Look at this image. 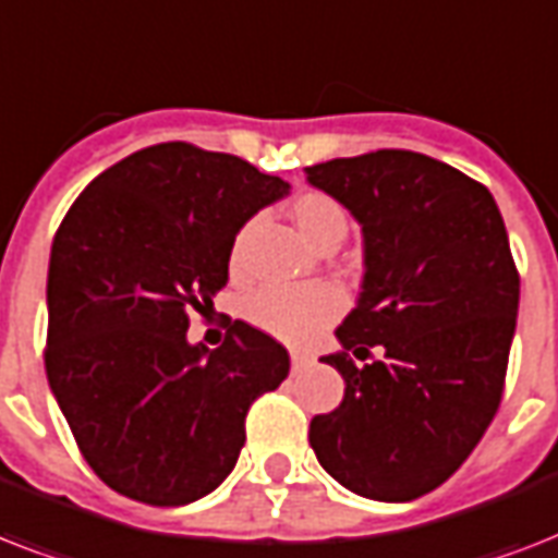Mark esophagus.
<instances>
[{"instance_id":"esophagus-1","label":"esophagus","mask_w":558,"mask_h":558,"mask_svg":"<svg viewBox=\"0 0 558 558\" xmlns=\"http://www.w3.org/2000/svg\"><path fill=\"white\" fill-rule=\"evenodd\" d=\"M310 365V356L306 353H292V373H301Z\"/></svg>"}]
</instances>
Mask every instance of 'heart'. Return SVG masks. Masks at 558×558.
<instances>
[{
  "mask_svg": "<svg viewBox=\"0 0 558 558\" xmlns=\"http://www.w3.org/2000/svg\"><path fill=\"white\" fill-rule=\"evenodd\" d=\"M289 217L304 234L306 243L315 248L344 240L348 234V214L339 202L322 191H304L289 205ZM252 228H240V234L231 243L228 252V269L234 278H240L245 269V245H248ZM344 310V295L330 283H310V287H263L257 289L248 304H245V318L269 332L275 339L289 341V344H306L318 339L327 327Z\"/></svg>",
  "mask_w": 558,
  "mask_h": 558,
  "instance_id": "heart-1",
  "label": "heart"
}]
</instances>
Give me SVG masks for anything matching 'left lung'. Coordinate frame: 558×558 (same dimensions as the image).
I'll return each mask as SVG.
<instances>
[{"instance_id": "8db88e82", "label": "left lung", "mask_w": 558, "mask_h": 558, "mask_svg": "<svg viewBox=\"0 0 558 558\" xmlns=\"http://www.w3.org/2000/svg\"><path fill=\"white\" fill-rule=\"evenodd\" d=\"M356 217L365 278L341 322L344 399L313 416L315 458L350 493L414 501L449 481L501 405L519 269L493 193L451 165L376 150L306 168ZM383 353L371 366L349 359Z\"/></svg>"}]
</instances>
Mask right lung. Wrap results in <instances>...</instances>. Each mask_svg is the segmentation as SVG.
Wrapping results in <instances>:
<instances>
[{
	"label": "right lung",
	"mask_w": 558,
	"mask_h": 558,
	"mask_svg": "<svg viewBox=\"0 0 558 558\" xmlns=\"http://www.w3.org/2000/svg\"><path fill=\"white\" fill-rule=\"evenodd\" d=\"M287 191L228 153L153 144L92 179L57 228L48 385L109 489L182 507L231 475L245 414L287 379L289 353L245 322L217 350L187 327L228 283L236 231Z\"/></svg>",
	"instance_id": "obj_1"
}]
</instances>
